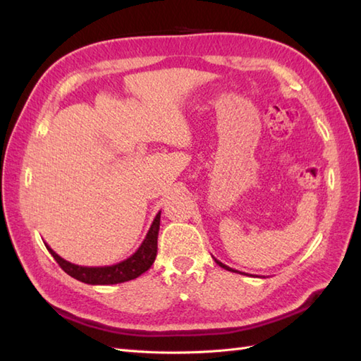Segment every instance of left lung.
Returning a JSON list of instances; mask_svg holds the SVG:
<instances>
[{"instance_id":"1","label":"left lung","mask_w":361,"mask_h":361,"mask_svg":"<svg viewBox=\"0 0 361 361\" xmlns=\"http://www.w3.org/2000/svg\"><path fill=\"white\" fill-rule=\"evenodd\" d=\"M214 260H216V264H217L219 267H221V268H225V270H228V271H233V273H239V271H237V270H233V268H231V267H228V265H225V264H221V262H220V260H217L216 257H214Z\"/></svg>"}]
</instances>
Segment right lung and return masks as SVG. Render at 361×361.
<instances>
[{
    "label": "right lung",
    "mask_w": 361,
    "mask_h": 361,
    "mask_svg": "<svg viewBox=\"0 0 361 361\" xmlns=\"http://www.w3.org/2000/svg\"><path fill=\"white\" fill-rule=\"evenodd\" d=\"M159 217L161 211L157 214L155 220L149 229L147 235L142 240L141 247L137 248L128 259L122 260L114 265L106 267H82L68 262L63 257H60L56 251H54L48 243L46 248L52 255V257L57 260V264L62 267V270L68 273L71 278L78 279L80 282L91 283V286H110V283H121L136 279L152 267L155 262L157 250H158V231H159Z\"/></svg>",
    "instance_id": "add662e5"
}]
</instances>
